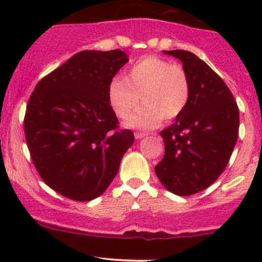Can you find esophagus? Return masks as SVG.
<instances>
[{
  "mask_svg": "<svg viewBox=\"0 0 262 262\" xmlns=\"http://www.w3.org/2000/svg\"><path fill=\"white\" fill-rule=\"evenodd\" d=\"M146 136H147L146 133H139V132L134 133V137H136V139H142V138H144Z\"/></svg>",
  "mask_w": 262,
  "mask_h": 262,
  "instance_id": "1",
  "label": "esophagus"
}]
</instances>
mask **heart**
I'll return each instance as SVG.
<instances>
[{"instance_id":"obj_1","label":"heart","mask_w":262,"mask_h":262,"mask_svg":"<svg viewBox=\"0 0 262 262\" xmlns=\"http://www.w3.org/2000/svg\"><path fill=\"white\" fill-rule=\"evenodd\" d=\"M110 106L119 118H126L139 104L143 105L126 119L134 129H152L184 112L190 99V82L181 66L162 58L144 57L137 60L124 78H114L109 84Z\"/></svg>"}]
</instances>
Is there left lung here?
Wrapping results in <instances>:
<instances>
[{
    "mask_svg": "<svg viewBox=\"0 0 262 262\" xmlns=\"http://www.w3.org/2000/svg\"><path fill=\"white\" fill-rule=\"evenodd\" d=\"M182 62L190 99L172 125L163 129L165 156L155 167L161 184L180 196L207 189L221 176L238 138L239 112L224 81L187 50H163Z\"/></svg>",
    "mask_w": 262,
    "mask_h": 262,
    "instance_id": "obj_1",
    "label": "left lung"
}]
</instances>
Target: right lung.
I'll list each match as a JSON object with an SVG mask.
<instances>
[{
    "label": "right lung",
    "mask_w": 262,
    "mask_h": 262,
    "mask_svg": "<svg viewBox=\"0 0 262 262\" xmlns=\"http://www.w3.org/2000/svg\"><path fill=\"white\" fill-rule=\"evenodd\" d=\"M128 55L82 50L38 82L26 106V144L44 182L68 199L89 202L109 187L132 130H118L109 84Z\"/></svg>",
    "instance_id": "obj_1"
}]
</instances>
